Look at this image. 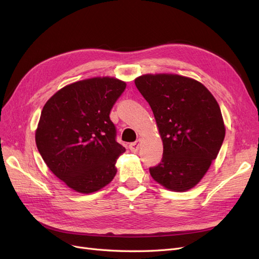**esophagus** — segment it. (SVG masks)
Wrapping results in <instances>:
<instances>
[{
    "instance_id": "34e87169",
    "label": "esophagus",
    "mask_w": 259,
    "mask_h": 259,
    "mask_svg": "<svg viewBox=\"0 0 259 259\" xmlns=\"http://www.w3.org/2000/svg\"><path fill=\"white\" fill-rule=\"evenodd\" d=\"M140 143H142V139H137L135 143H132L131 145H130V149H131V151L132 152H137L138 150H139V146H140Z\"/></svg>"
}]
</instances>
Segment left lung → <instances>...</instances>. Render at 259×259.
I'll list each match as a JSON object with an SVG mask.
<instances>
[{
  "label": "left lung",
  "mask_w": 259,
  "mask_h": 259,
  "mask_svg": "<svg viewBox=\"0 0 259 259\" xmlns=\"http://www.w3.org/2000/svg\"><path fill=\"white\" fill-rule=\"evenodd\" d=\"M135 85L152 109L163 142L162 161L149 168L151 177L171 191L191 189L224 142L218 103L202 83L178 74H144Z\"/></svg>",
  "instance_id": "8db88e82"
}]
</instances>
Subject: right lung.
Instances as JSON below:
<instances>
[{
  "mask_svg": "<svg viewBox=\"0 0 259 259\" xmlns=\"http://www.w3.org/2000/svg\"><path fill=\"white\" fill-rule=\"evenodd\" d=\"M126 83L92 77L59 90L46 101L35 143L46 165L80 193L100 190L114 178L125 148L115 140L110 111Z\"/></svg>",
  "mask_w": 259,
  "mask_h": 259,
  "instance_id": "1",
  "label": "right lung"
}]
</instances>
